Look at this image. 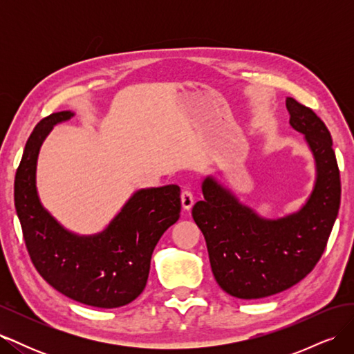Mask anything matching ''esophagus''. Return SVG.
<instances>
[{
    "label": "esophagus",
    "mask_w": 354,
    "mask_h": 354,
    "mask_svg": "<svg viewBox=\"0 0 354 354\" xmlns=\"http://www.w3.org/2000/svg\"><path fill=\"white\" fill-rule=\"evenodd\" d=\"M180 199H181V207H183L185 211H190L192 207H194L195 198H194V195H192L190 190H183V192H181Z\"/></svg>",
    "instance_id": "34e87169"
}]
</instances>
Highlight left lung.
Instances as JSON below:
<instances>
[{"label": "left lung", "instance_id": "8db88e82", "mask_svg": "<svg viewBox=\"0 0 354 354\" xmlns=\"http://www.w3.org/2000/svg\"><path fill=\"white\" fill-rule=\"evenodd\" d=\"M286 109L289 125L304 136L315 159V185L303 205L267 218L209 174L202 181L203 201L192 209L217 283L242 299L270 297L304 279L324 254L338 216L341 181L328 128L291 97Z\"/></svg>", "mask_w": 354, "mask_h": 354}]
</instances>
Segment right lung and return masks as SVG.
<instances>
[{"label":"right lung","instance_id":"obj_1","mask_svg":"<svg viewBox=\"0 0 354 354\" xmlns=\"http://www.w3.org/2000/svg\"><path fill=\"white\" fill-rule=\"evenodd\" d=\"M73 116L72 111L51 113L28 138L15 180L17 217L32 263L56 291L91 307H122L143 292L155 246L180 217V187L136 190L99 233L66 229L42 205L37 164L50 131Z\"/></svg>","mask_w":354,"mask_h":354}]
</instances>
